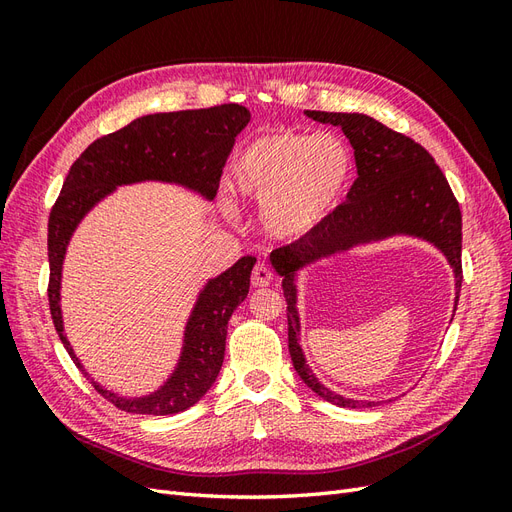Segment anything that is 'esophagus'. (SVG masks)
I'll return each instance as SVG.
<instances>
[{
  "mask_svg": "<svg viewBox=\"0 0 512 512\" xmlns=\"http://www.w3.org/2000/svg\"><path fill=\"white\" fill-rule=\"evenodd\" d=\"M273 282V273L267 265H262V262H258V265L254 267L252 271V286L256 288H262V286H269Z\"/></svg>",
  "mask_w": 512,
  "mask_h": 512,
  "instance_id": "obj_1",
  "label": "esophagus"
}]
</instances>
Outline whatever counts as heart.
Here are the masks:
<instances>
[{
	"instance_id": "obj_1",
	"label": "heart",
	"mask_w": 512,
	"mask_h": 512,
	"mask_svg": "<svg viewBox=\"0 0 512 512\" xmlns=\"http://www.w3.org/2000/svg\"><path fill=\"white\" fill-rule=\"evenodd\" d=\"M350 173V151L333 134L269 130L232 160L235 188L262 205V228L282 241L312 235L342 200Z\"/></svg>"
}]
</instances>
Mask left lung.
<instances>
[{"mask_svg":"<svg viewBox=\"0 0 512 512\" xmlns=\"http://www.w3.org/2000/svg\"><path fill=\"white\" fill-rule=\"evenodd\" d=\"M320 123L342 128L354 149L356 177L346 196L312 235L271 252V265L282 275L288 316V350L294 371L318 397L339 408H371L378 401L350 399L324 386L309 369L299 344L297 273L314 262L397 235L436 245L455 273V309L461 290V211L451 185L429 151L384 123L361 113L305 111Z\"/></svg>","mask_w":512,"mask_h":512,"instance_id":"left-lung-1","label":"left lung"}]
</instances>
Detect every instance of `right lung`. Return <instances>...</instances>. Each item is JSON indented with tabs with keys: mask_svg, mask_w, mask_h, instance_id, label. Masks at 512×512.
<instances>
[{
	"mask_svg": "<svg viewBox=\"0 0 512 512\" xmlns=\"http://www.w3.org/2000/svg\"><path fill=\"white\" fill-rule=\"evenodd\" d=\"M250 117V111L241 104L145 115L126 128L98 138L72 164L49 218V305L61 344L83 376L89 378L64 333L59 305L61 269L74 230L119 185L141 181L177 183L213 200L228 153ZM254 265V256H243L200 290L185 324L177 367L158 391L143 397H121L89 378L96 391L119 410L132 414L164 416L192 408L220 374L228 320L250 292Z\"/></svg>",
	"mask_w": 512,
	"mask_h": 512,
	"instance_id": "right-lung-1",
	"label": "right lung"
}]
</instances>
